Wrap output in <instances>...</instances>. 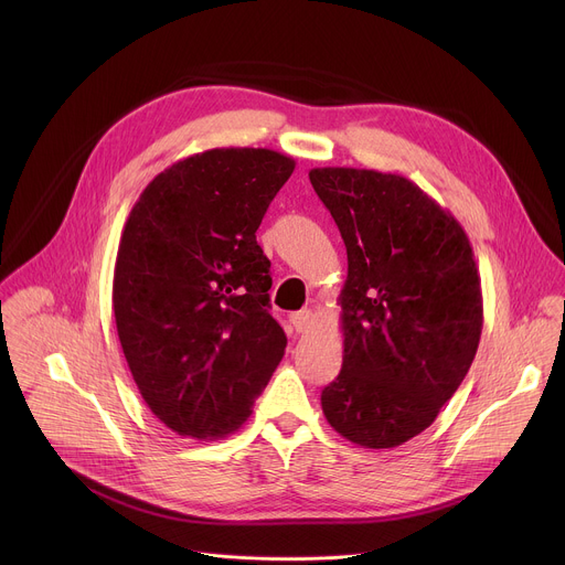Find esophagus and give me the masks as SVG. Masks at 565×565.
I'll return each instance as SVG.
<instances>
[{
  "label": "esophagus",
  "instance_id": "34e87169",
  "mask_svg": "<svg viewBox=\"0 0 565 565\" xmlns=\"http://www.w3.org/2000/svg\"><path fill=\"white\" fill-rule=\"evenodd\" d=\"M290 324L295 327L297 333H306V331L312 327V312H310V310L290 312Z\"/></svg>",
  "mask_w": 565,
  "mask_h": 565
}]
</instances>
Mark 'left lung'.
<instances>
[{
	"label": "left lung",
	"instance_id": "8db88e82",
	"mask_svg": "<svg viewBox=\"0 0 565 565\" xmlns=\"http://www.w3.org/2000/svg\"><path fill=\"white\" fill-rule=\"evenodd\" d=\"M308 179L349 257L342 371L321 409L355 445L397 447L436 420L473 362L482 295L471 244L405 177L315 168Z\"/></svg>",
	"mask_w": 565,
	"mask_h": 565
}]
</instances>
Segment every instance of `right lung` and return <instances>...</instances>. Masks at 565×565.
Instances as JSON below:
<instances>
[{
	"mask_svg": "<svg viewBox=\"0 0 565 565\" xmlns=\"http://www.w3.org/2000/svg\"><path fill=\"white\" fill-rule=\"evenodd\" d=\"M295 160L223 147L160 172L125 223L114 317L151 414L196 440L244 425L286 351L257 227Z\"/></svg>",
	"mask_w": 565,
	"mask_h": 565,
	"instance_id": "add662e5",
	"label": "right lung"
}]
</instances>
